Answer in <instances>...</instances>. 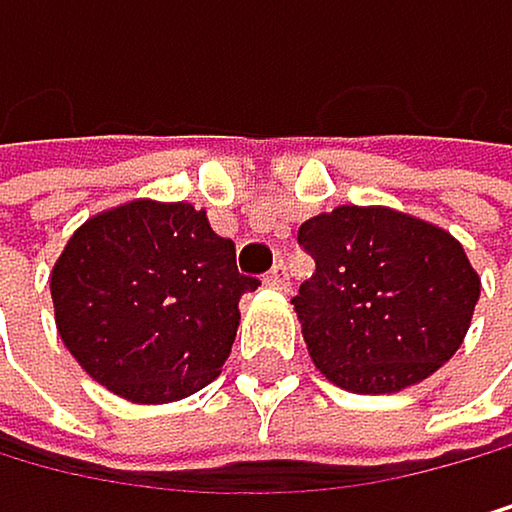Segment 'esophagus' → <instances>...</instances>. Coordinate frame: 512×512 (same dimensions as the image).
<instances>
[{
    "label": "esophagus",
    "instance_id": "esophagus-1",
    "mask_svg": "<svg viewBox=\"0 0 512 512\" xmlns=\"http://www.w3.org/2000/svg\"><path fill=\"white\" fill-rule=\"evenodd\" d=\"M262 278H266V285H275V288H285L288 285V272H285L282 262H278V266H272Z\"/></svg>",
    "mask_w": 512,
    "mask_h": 512
}]
</instances>
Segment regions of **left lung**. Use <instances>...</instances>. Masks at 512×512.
Instances as JSON below:
<instances>
[{
	"label": "left lung",
	"instance_id": "1",
	"mask_svg": "<svg viewBox=\"0 0 512 512\" xmlns=\"http://www.w3.org/2000/svg\"><path fill=\"white\" fill-rule=\"evenodd\" d=\"M314 275L291 298L314 365L356 394H391L455 356L481 278L462 243L391 208L343 205L298 230Z\"/></svg>",
	"mask_w": 512,
	"mask_h": 512
}]
</instances>
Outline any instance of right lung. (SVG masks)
<instances>
[{
	"label": "right lung",
	"instance_id": "obj_1",
	"mask_svg": "<svg viewBox=\"0 0 512 512\" xmlns=\"http://www.w3.org/2000/svg\"><path fill=\"white\" fill-rule=\"evenodd\" d=\"M234 240L192 205L131 201L82 224L50 272L57 330L86 372L134 404L189 397L221 375L240 298Z\"/></svg>",
	"mask_w": 512,
	"mask_h": 512
}]
</instances>
